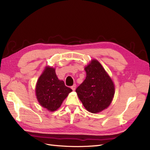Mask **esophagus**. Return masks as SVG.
Masks as SVG:
<instances>
[{
  "mask_svg": "<svg viewBox=\"0 0 150 150\" xmlns=\"http://www.w3.org/2000/svg\"><path fill=\"white\" fill-rule=\"evenodd\" d=\"M71 89L73 90V91H74L76 89V84H74L73 86H71Z\"/></svg>",
  "mask_w": 150,
  "mask_h": 150,
  "instance_id": "obj_1",
  "label": "esophagus"
}]
</instances>
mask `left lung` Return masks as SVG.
Instances as JSON below:
<instances>
[{
	"mask_svg": "<svg viewBox=\"0 0 150 150\" xmlns=\"http://www.w3.org/2000/svg\"><path fill=\"white\" fill-rule=\"evenodd\" d=\"M84 69L86 79L76 92L86 110L93 113L99 112L111 104L115 94L114 84L96 60H92Z\"/></svg>",
	"mask_w": 150,
	"mask_h": 150,
	"instance_id": "1",
	"label": "left lung"
}]
</instances>
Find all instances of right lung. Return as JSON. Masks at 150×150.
Instances as JSON below:
<instances>
[{"label":"right lung","instance_id":"add662e5","mask_svg":"<svg viewBox=\"0 0 150 150\" xmlns=\"http://www.w3.org/2000/svg\"><path fill=\"white\" fill-rule=\"evenodd\" d=\"M36 96L40 105L50 111L59 108L72 89L59 80L55 69L46 67L39 78L36 85Z\"/></svg>","mask_w":150,"mask_h":150}]
</instances>
